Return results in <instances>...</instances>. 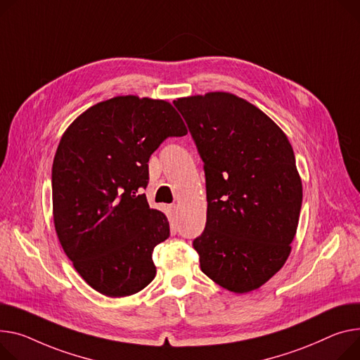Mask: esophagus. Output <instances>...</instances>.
Here are the masks:
<instances>
[{"label": "esophagus", "mask_w": 360, "mask_h": 360, "mask_svg": "<svg viewBox=\"0 0 360 360\" xmlns=\"http://www.w3.org/2000/svg\"><path fill=\"white\" fill-rule=\"evenodd\" d=\"M171 208H172V211H176V210H178V205H175V204H174Z\"/></svg>", "instance_id": "esophagus-1"}]
</instances>
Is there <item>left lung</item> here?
Segmentation results:
<instances>
[{
  "label": "left lung",
  "instance_id": "8db88e82",
  "mask_svg": "<svg viewBox=\"0 0 360 360\" xmlns=\"http://www.w3.org/2000/svg\"><path fill=\"white\" fill-rule=\"evenodd\" d=\"M204 162L205 229L193 242L201 271L245 294L288 259L302 185L285 133L250 103L227 92L174 101Z\"/></svg>",
  "mask_w": 360,
  "mask_h": 360
}]
</instances>
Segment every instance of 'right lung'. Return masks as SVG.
I'll list each match as a JSON object with an SVG mask.
<instances>
[{
	"label": "right lung",
	"instance_id": "obj_1",
	"mask_svg": "<svg viewBox=\"0 0 360 360\" xmlns=\"http://www.w3.org/2000/svg\"><path fill=\"white\" fill-rule=\"evenodd\" d=\"M185 134L169 103L134 95L95 104L63 133L52 167L55 229L100 294L127 297L153 281V249L171 233L165 214L141 194L148 162L163 140Z\"/></svg>",
	"mask_w": 360,
	"mask_h": 360
}]
</instances>
